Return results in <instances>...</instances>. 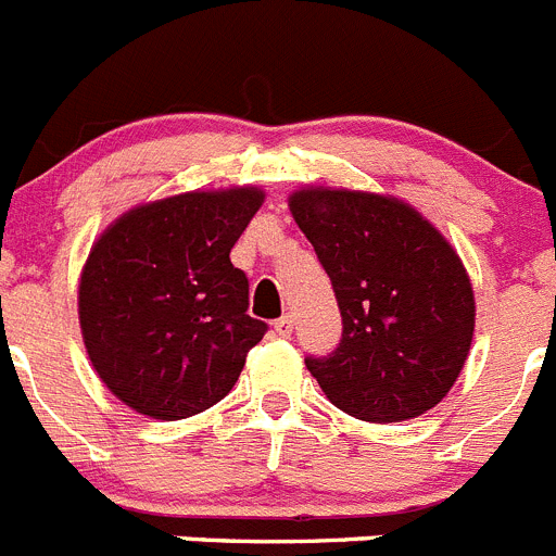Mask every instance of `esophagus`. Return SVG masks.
Wrapping results in <instances>:
<instances>
[{"label": "esophagus", "instance_id": "1", "mask_svg": "<svg viewBox=\"0 0 556 556\" xmlns=\"http://www.w3.org/2000/svg\"><path fill=\"white\" fill-rule=\"evenodd\" d=\"M273 328H275V333L281 336V339H289V336H292V328H294V323H292V317H289V314H283L281 319H275V323H273Z\"/></svg>", "mask_w": 556, "mask_h": 556}]
</instances>
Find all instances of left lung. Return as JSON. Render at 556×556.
<instances>
[{
    "label": "left lung",
    "mask_w": 556,
    "mask_h": 556,
    "mask_svg": "<svg viewBox=\"0 0 556 556\" xmlns=\"http://www.w3.org/2000/svg\"><path fill=\"white\" fill-rule=\"evenodd\" d=\"M341 312V341L305 366L361 421H405L444 400L475 336L460 256L396 198L308 187L289 198Z\"/></svg>",
    "instance_id": "1"
}]
</instances>
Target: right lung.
<instances>
[{"label":"right lung","instance_id":"right-lung-1","mask_svg":"<svg viewBox=\"0 0 556 556\" xmlns=\"http://www.w3.org/2000/svg\"><path fill=\"white\" fill-rule=\"evenodd\" d=\"M264 201L256 187L185 192L112 223L79 281V325L106 389L151 419L220 402L267 325L248 314L231 248Z\"/></svg>","mask_w":556,"mask_h":556}]
</instances>
